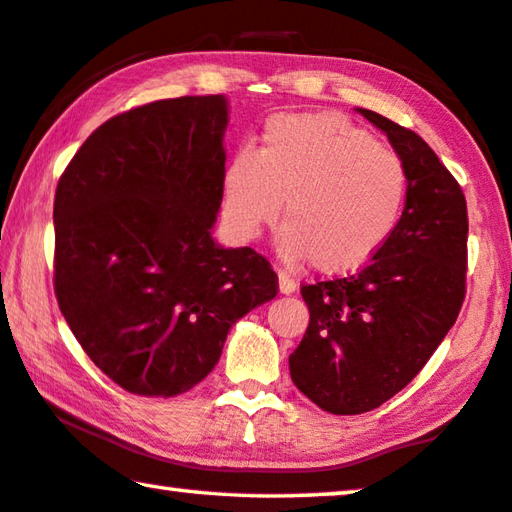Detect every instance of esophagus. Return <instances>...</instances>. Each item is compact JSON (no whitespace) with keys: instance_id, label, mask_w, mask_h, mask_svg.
I'll list each match as a JSON object with an SVG mask.
<instances>
[{"instance_id":"1","label":"esophagus","mask_w":512,"mask_h":512,"mask_svg":"<svg viewBox=\"0 0 512 512\" xmlns=\"http://www.w3.org/2000/svg\"><path fill=\"white\" fill-rule=\"evenodd\" d=\"M279 290H281L283 294H292L294 290H297V281L292 279L290 272L279 270Z\"/></svg>"}]
</instances>
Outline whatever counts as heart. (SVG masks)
I'll use <instances>...</instances> for the list:
<instances>
[{
	"instance_id": "b5f03b06",
	"label": "heart",
	"mask_w": 512,
	"mask_h": 512,
	"mask_svg": "<svg viewBox=\"0 0 512 512\" xmlns=\"http://www.w3.org/2000/svg\"><path fill=\"white\" fill-rule=\"evenodd\" d=\"M407 195L396 152L339 114H279L258 152L240 150L222 182V218L254 240L281 213V251L321 274L360 270L393 233Z\"/></svg>"
}]
</instances>
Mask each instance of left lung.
Returning a JSON list of instances; mask_svg holds the SVG:
<instances>
[{
    "label": "left lung",
    "instance_id": "left-lung-1",
    "mask_svg": "<svg viewBox=\"0 0 512 512\" xmlns=\"http://www.w3.org/2000/svg\"><path fill=\"white\" fill-rule=\"evenodd\" d=\"M387 132L407 170V202L362 270L301 285L310 310L290 355L294 387L319 409L380 407L423 371L465 299L468 204L454 175L414 130L360 110Z\"/></svg>",
    "mask_w": 512,
    "mask_h": 512
}]
</instances>
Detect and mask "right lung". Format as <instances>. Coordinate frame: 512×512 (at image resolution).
Listing matches in <instances>:
<instances>
[{
  "instance_id": "add662e5",
  "label": "right lung",
  "mask_w": 512,
  "mask_h": 512,
  "mask_svg": "<svg viewBox=\"0 0 512 512\" xmlns=\"http://www.w3.org/2000/svg\"><path fill=\"white\" fill-rule=\"evenodd\" d=\"M227 98L132 107L89 134L53 200V290L98 369L170 398L218 364L229 328L279 294L251 247L211 238L222 202Z\"/></svg>"
}]
</instances>
